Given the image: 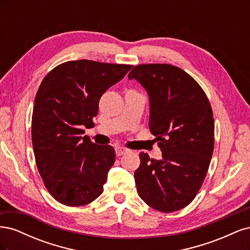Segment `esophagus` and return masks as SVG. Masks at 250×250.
Here are the masks:
<instances>
[{
	"mask_svg": "<svg viewBox=\"0 0 250 250\" xmlns=\"http://www.w3.org/2000/svg\"><path fill=\"white\" fill-rule=\"evenodd\" d=\"M127 152H129V149H127V148H125V147H121V146L116 147V154H117L118 156L123 155V154H125V153H127Z\"/></svg>",
	"mask_w": 250,
	"mask_h": 250,
	"instance_id": "1",
	"label": "esophagus"
}]
</instances>
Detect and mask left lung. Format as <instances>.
Masks as SVG:
<instances>
[{
    "label": "left lung",
    "instance_id": "obj_1",
    "mask_svg": "<svg viewBox=\"0 0 250 250\" xmlns=\"http://www.w3.org/2000/svg\"><path fill=\"white\" fill-rule=\"evenodd\" d=\"M147 89L150 131L163 158L141 152L134 172L140 197L163 213L186 208L197 195L214 151V116L208 96L192 76L167 63L135 65L128 74Z\"/></svg>",
    "mask_w": 250,
    "mask_h": 250
}]
</instances>
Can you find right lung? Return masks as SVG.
Wrapping results in <instances>:
<instances>
[{
    "mask_svg": "<svg viewBox=\"0 0 250 250\" xmlns=\"http://www.w3.org/2000/svg\"><path fill=\"white\" fill-rule=\"evenodd\" d=\"M131 67L72 60L55 66L42 81L32 113V145L44 187L58 202L81 207L102 194L115 149L83 137V128L94 126L101 96Z\"/></svg>",
    "mask_w": 250,
    "mask_h": 250,
    "instance_id": "1",
    "label": "right lung"
}]
</instances>
